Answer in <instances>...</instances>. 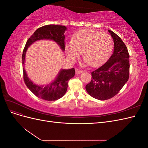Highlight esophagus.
<instances>
[{
    "mask_svg": "<svg viewBox=\"0 0 148 148\" xmlns=\"http://www.w3.org/2000/svg\"><path fill=\"white\" fill-rule=\"evenodd\" d=\"M75 72L77 74H79V73H82L83 72V70H79V69H76L75 70Z\"/></svg>",
    "mask_w": 148,
    "mask_h": 148,
    "instance_id": "1",
    "label": "esophagus"
}]
</instances>
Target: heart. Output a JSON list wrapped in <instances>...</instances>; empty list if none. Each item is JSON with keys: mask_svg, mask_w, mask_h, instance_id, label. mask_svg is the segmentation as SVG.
<instances>
[{"mask_svg": "<svg viewBox=\"0 0 148 148\" xmlns=\"http://www.w3.org/2000/svg\"><path fill=\"white\" fill-rule=\"evenodd\" d=\"M112 44V39L109 34L84 29L75 33L71 41H66L65 48L67 57L71 62H75L82 51L84 64L97 66L109 57Z\"/></svg>", "mask_w": 148, "mask_h": 148, "instance_id": "heart-1", "label": "heart"}]
</instances>
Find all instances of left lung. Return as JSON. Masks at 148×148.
Wrapping results in <instances>:
<instances>
[{
	"mask_svg": "<svg viewBox=\"0 0 148 148\" xmlns=\"http://www.w3.org/2000/svg\"><path fill=\"white\" fill-rule=\"evenodd\" d=\"M113 38L114 50L104 64L91 72L92 79L86 84L89 95L104 101L115 96L129 78L130 56L127 47L118 35L108 30Z\"/></svg>",
	"mask_w": 148,
	"mask_h": 148,
	"instance_id": "obj_1",
	"label": "left lung"
}]
</instances>
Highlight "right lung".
Returning a JSON list of instances; mask_svg holds the SVG:
<instances>
[{
	"instance_id": "right-lung-1",
	"label": "right lung",
	"mask_w": 148,
	"mask_h": 148,
	"mask_svg": "<svg viewBox=\"0 0 148 148\" xmlns=\"http://www.w3.org/2000/svg\"><path fill=\"white\" fill-rule=\"evenodd\" d=\"M66 29V28L65 26L56 25L43 26L37 29L26 43L22 54V64L25 65V54L28 47L38 40H53L59 44L62 51H65L64 33ZM23 73L25 83L29 90L38 97L51 101L59 99L64 96L67 90L69 81L75 76V70L73 68L69 70H62L54 81L45 86L33 84L28 78L24 67Z\"/></svg>"
}]
</instances>
